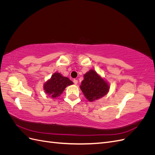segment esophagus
Segmentation results:
<instances>
[{"mask_svg": "<svg viewBox=\"0 0 155 155\" xmlns=\"http://www.w3.org/2000/svg\"><path fill=\"white\" fill-rule=\"evenodd\" d=\"M78 83V81L77 80V79H74V83L75 84V85H77Z\"/></svg>", "mask_w": 155, "mask_h": 155, "instance_id": "esophagus-1", "label": "esophagus"}]
</instances>
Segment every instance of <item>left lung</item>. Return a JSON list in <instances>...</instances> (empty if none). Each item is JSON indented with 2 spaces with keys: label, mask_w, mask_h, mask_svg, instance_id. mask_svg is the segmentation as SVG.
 <instances>
[{
  "label": "left lung",
  "mask_w": 155,
  "mask_h": 155,
  "mask_svg": "<svg viewBox=\"0 0 155 155\" xmlns=\"http://www.w3.org/2000/svg\"><path fill=\"white\" fill-rule=\"evenodd\" d=\"M80 88L89 101H94L103 97L109 91L110 85L94 70L91 69L84 74Z\"/></svg>",
  "instance_id": "8db88e82"
}]
</instances>
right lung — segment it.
I'll return each instance as SVG.
<instances>
[{"mask_svg":"<svg viewBox=\"0 0 155 155\" xmlns=\"http://www.w3.org/2000/svg\"><path fill=\"white\" fill-rule=\"evenodd\" d=\"M72 84L73 82L68 78L56 72L44 83L43 89L46 94L54 99L59 97L63 92L65 88Z\"/></svg>","mask_w":155,"mask_h":155,"instance_id":"1","label":"right lung"}]
</instances>
